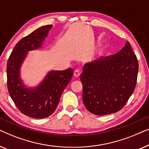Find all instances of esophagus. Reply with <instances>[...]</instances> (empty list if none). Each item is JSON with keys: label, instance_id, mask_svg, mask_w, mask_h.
I'll use <instances>...</instances> for the list:
<instances>
[{"label": "esophagus", "instance_id": "esophagus-1", "mask_svg": "<svg viewBox=\"0 0 149 149\" xmlns=\"http://www.w3.org/2000/svg\"><path fill=\"white\" fill-rule=\"evenodd\" d=\"M80 74H81L80 71L78 70H74V76L75 77H79V76H80Z\"/></svg>", "mask_w": 149, "mask_h": 149}]
</instances>
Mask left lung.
<instances>
[{
	"instance_id": "8db88e82",
	"label": "left lung",
	"mask_w": 149,
	"mask_h": 149,
	"mask_svg": "<svg viewBox=\"0 0 149 149\" xmlns=\"http://www.w3.org/2000/svg\"><path fill=\"white\" fill-rule=\"evenodd\" d=\"M138 72L137 58L128 41L117 54L86 63L80 77L86 109L96 115L120 111L135 89Z\"/></svg>"
}]
</instances>
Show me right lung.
<instances>
[{"label":"right lung","mask_w":149,"mask_h":149,"mask_svg":"<svg viewBox=\"0 0 149 149\" xmlns=\"http://www.w3.org/2000/svg\"><path fill=\"white\" fill-rule=\"evenodd\" d=\"M52 28V25L42 26L22 38L12 51L7 65L10 96L21 113L35 119L47 117L54 113L73 75L71 68L49 71L35 87H27L20 78V68L28 52L42 47Z\"/></svg>","instance_id":"obj_1"}]
</instances>
